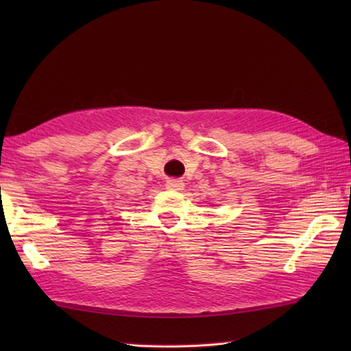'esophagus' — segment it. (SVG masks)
<instances>
[{"mask_svg": "<svg viewBox=\"0 0 351 351\" xmlns=\"http://www.w3.org/2000/svg\"><path fill=\"white\" fill-rule=\"evenodd\" d=\"M165 187L170 190H182L184 182H182V180H169L167 182H165Z\"/></svg>", "mask_w": 351, "mask_h": 351, "instance_id": "1", "label": "esophagus"}]
</instances>
